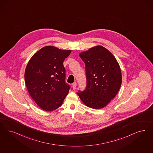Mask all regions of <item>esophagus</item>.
<instances>
[{"mask_svg":"<svg viewBox=\"0 0 153 153\" xmlns=\"http://www.w3.org/2000/svg\"><path fill=\"white\" fill-rule=\"evenodd\" d=\"M76 86H77V84L76 82H74L72 84V88H73V89L75 90L76 89Z\"/></svg>","mask_w":153,"mask_h":153,"instance_id":"obj_1","label":"esophagus"}]
</instances>
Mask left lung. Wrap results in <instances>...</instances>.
Masks as SVG:
<instances>
[{"label":"left lung","mask_w":153,"mask_h":153,"mask_svg":"<svg viewBox=\"0 0 153 153\" xmlns=\"http://www.w3.org/2000/svg\"><path fill=\"white\" fill-rule=\"evenodd\" d=\"M85 64L87 85L77 95L85 105L100 109L114 98L121 86V69L116 58L107 48L97 46L80 53Z\"/></svg>","instance_id":"8db88e82"}]
</instances>
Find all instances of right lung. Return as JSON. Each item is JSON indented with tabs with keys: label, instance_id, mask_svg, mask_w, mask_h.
Masks as SVG:
<instances>
[{
	"label": "right lung",
	"instance_id": "1",
	"mask_svg": "<svg viewBox=\"0 0 153 153\" xmlns=\"http://www.w3.org/2000/svg\"><path fill=\"white\" fill-rule=\"evenodd\" d=\"M71 53L47 46L35 53L27 64L25 82L30 95L42 110L51 111L60 107L68 94L65 82L63 62Z\"/></svg>",
	"mask_w": 153,
	"mask_h": 153
}]
</instances>
